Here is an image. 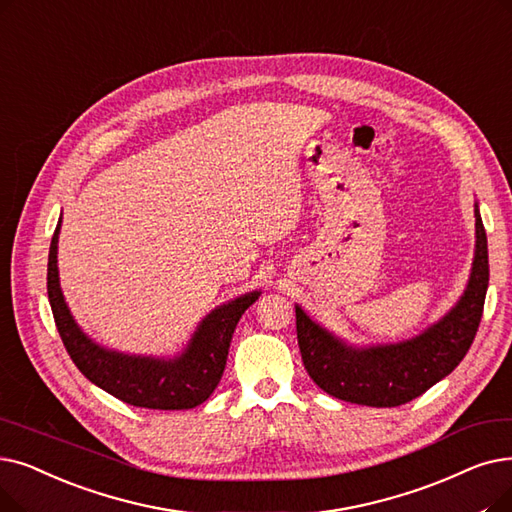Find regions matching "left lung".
I'll list each match as a JSON object with an SVG mask.
<instances>
[{"instance_id":"obj_1","label":"left lung","mask_w":512,"mask_h":512,"mask_svg":"<svg viewBox=\"0 0 512 512\" xmlns=\"http://www.w3.org/2000/svg\"><path fill=\"white\" fill-rule=\"evenodd\" d=\"M475 228V261L464 295L448 316L410 341L353 349L311 322L297 305V339L311 381L343 402L395 408L412 402L448 376L473 345L490 284L487 236L477 209Z\"/></svg>"}]
</instances>
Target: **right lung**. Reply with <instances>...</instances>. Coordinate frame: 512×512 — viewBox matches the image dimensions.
<instances>
[{
	"mask_svg": "<svg viewBox=\"0 0 512 512\" xmlns=\"http://www.w3.org/2000/svg\"><path fill=\"white\" fill-rule=\"evenodd\" d=\"M58 230L60 221L50 244L48 299L60 339L85 379L136 408L188 410L203 404L224 374L230 341L240 316L259 299V293H247L213 309L194 332L188 349L175 360H154L140 355L136 358V355L108 351L83 335L64 303L56 265Z\"/></svg>",
	"mask_w": 512,
	"mask_h": 512,
	"instance_id": "right-lung-1",
	"label": "right lung"
}]
</instances>
